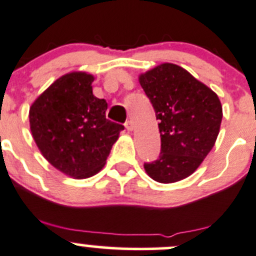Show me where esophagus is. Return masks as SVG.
Instances as JSON below:
<instances>
[{
  "label": "esophagus",
  "mask_w": 256,
  "mask_h": 256,
  "mask_svg": "<svg viewBox=\"0 0 256 256\" xmlns=\"http://www.w3.org/2000/svg\"><path fill=\"white\" fill-rule=\"evenodd\" d=\"M125 128H128V131H132L134 130V122L131 120H128L125 122Z\"/></svg>",
  "instance_id": "esophagus-1"
}]
</instances>
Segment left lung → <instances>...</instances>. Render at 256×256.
Wrapping results in <instances>:
<instances>
[{"label": "left lung", "instance_id": "8db88e82", "mask_svg": "<svg viewBox=\"0 0 256 256\" xmlns=\"http://www.w3.org/2000/svg\"><path fill=\"white\" fill-rule=\"evenodd\" d=\"M160 121V157L144 170L163 184L192 176L214 146L222 121L217 94L174 64H162L140 76Z\"/></svg>", "mask_w": 256, "mask_h": 256}]
</instances>
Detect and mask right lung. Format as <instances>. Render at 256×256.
Instances as JSON below:
<instances>
[{"mask_svg":"<svg viewBox=\"0 0 256 256\" xmlns=\"http://www.w3.org/2000/svg\"><path fill=\"white\" fill-rule=\"evenodd\" d=\"M94 77L71 72L56 80L29 109L30 131L51 166L77 179L98 173L124 126L108 120L106 99L94 96Z\"/></svg>","mask_w":256,"mask_h":256,"instance_id":"obj_1","label":"right lung"}]
</instances>
